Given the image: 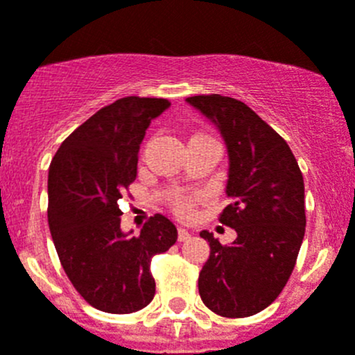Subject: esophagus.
Returning a JSON list of instances; mask_svg holds the SVG:
<instances>
[{
	"instance_id": "esophagus-1",
	"label": "esophagus",
	"mask_w": 355,
	"mask_h": 355,
	"mask_svg": "<svg viewBox=\"0 0 355 355\" xmlns=\"http://www.w3.org/2000/svg\"><path fill=\"white\" fill-rule=\"evenodd\" d=\"M190 239V232L184 230V228H178V241L187 242Z\"/></svg>"
}]
</instances>
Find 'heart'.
Listing matches in <instances>:
<instances>
[{"label": "heart", "mask_w": 355, "mask_h": 355, "mask_svg": "<svg viewBox=\"0 0 355 355\" xmlns=\"http://www.w3.org/2000/svg\"><path fill=\"white\" fill-rule=\"evenodd\" d=\"M197 202H198V197H193V195H178V197L172 198L171 207L175 216L187 219L193 216L195 204H197Z\"/></svg>", "instance_id": "b5f03b06"}]
</instances>
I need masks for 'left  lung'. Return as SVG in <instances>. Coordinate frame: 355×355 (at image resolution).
I'll list each match as a JSON object with an SVG mask.
<instances>
[{
    "instance_id": "obj_1",
    "label": "left lung",
    "mask_w": 355,
    "mask_h": 355,
    "mask_svg": "<svg viewBox=\"0 0 355 355\" xmlns=\"http://www.w3.org/2000/svg\"><path fill=\"white\" fill-rule=\"evenodd\" d=\"M188 103L212 118L228 146L232 204L219 223L237 232L223 245L209 232V258L198 293L221 317H249L281 295L305 237V184L291 148L248 104L234 97L193 96Z\"/></svg>"
}]
</instances>
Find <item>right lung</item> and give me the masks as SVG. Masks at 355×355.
Masks as SVG:
<instances>
[{"label": "right lung", "instance_id": "right-lung-1", "mask_svg": "<svg viewBox=\"0 0 355 355\" xmlns=\"http://www.w3.org/2000/svg\"><path fill=\"white\" fill-rule=\"evenodd\" d=\"M167 99L129 96L74 129L49 168V226L67 279L94 309L132 313L155 296L151 259L178 239L155 214L139 235H125L120 198L136 181L139 144Z\"/></svg>", "mask_w": 355, "mask_h": 355}]
</instances>
